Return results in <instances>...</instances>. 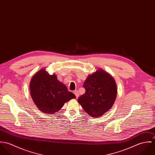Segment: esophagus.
Returning <instances> with one entry per match:
<instances>
[{"label": "esophagus", "instance_id": "obj_1", "mask_svg": "<svg viewBox=\"0 0 155 155\" xmlns=\"http://www.w3.org/2000/svg\"><path fill=\"white\" fill-rule=\"evenodd\" d=\"M73 92H74V95H76V98H78V97H79V92H78V91H77V90H75V91H74Z\"/></svg>", "mask_w": 155, "mask_h": 155}]
</instances>
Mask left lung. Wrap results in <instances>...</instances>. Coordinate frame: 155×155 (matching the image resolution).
Here are the masks:
<instances>
[{
  "mask_svg": "<svg viewBox=\"0 0 155 155\" xmlns=\"http://www.w3.org/2000/svg\"><path fill=\"white\" fill-rule=\"evenodd\" d=\"M85 93L78 101L87 114L99 117L109 110L117 96L116 82L109 73L101 68L89 74L84 85Z\"/></svg>",
  "mask_w": 155,
  "mask_h": 155,
  "instance_id": "8db88e82",
  "label": "left lung"
}]
</instances>
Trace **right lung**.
I'll return each instance as SVG.
<instances>
[{"mask_svg": "<svg viewBox=\"0 0 155 155\" xmlns=\"http://www.w3.org/2000/svg\"><path fill=\"white\" fill-rule=\"evenodd\" d=\"M30 95L39 109L47 114H54L75 95L68 91L66 86L57 79V75L49 74L42 68L34 74L30 83Z\"/></svg>", "mask_w": 155, "mask_h": 155, "instance_id": "add662e5", "label": "right lung"}]
</instances>
